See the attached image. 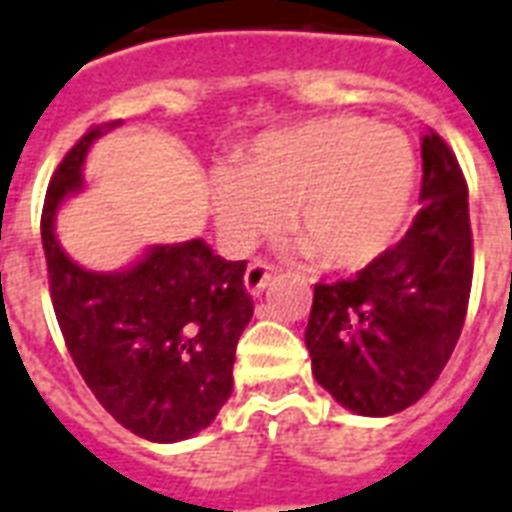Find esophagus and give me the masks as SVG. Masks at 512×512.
Masks as SVG:
<instances>
[{"label":"esophagus","mask_w":512,"mask_h":512,"mask_svg":"<svg viewBox=\"0 0 512 512\" xmlns=\"http://www.w3.org/2000/svg\"><path fill=\"white\" fill-rule=\"evenodd\" d=\"M271 276H274V268L268 266V263H263V260H255L252 266L246 268V274H244L246 293L252 295V298H257V295L263 293V290L268 287Z\"/></svg>","instance_id":"34e87169"}]
</instances>
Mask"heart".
I'll return each mask as SVG.
<instances>
[{"label": "heart", "instance_id": "1", "mask_svg": "<svg viewBox=\"0 0 512 512\" xmlns=\"http://www.w3.org/2000/svg\"><path fill=\"white\" fill-rule=\"evenodd\" d=\"M415 184L418 160L404 132L333 116L257 135L238 168L214 173L211 208L236 252L276 233L293 208L306 257L331 271H363L399 246Z\"/></svg>", "mask_w": 512, "mask_h": 512}]
</instances>
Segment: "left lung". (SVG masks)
<instances>
[{"label": "left lung", "mask_w": 512, "mask_h": 512, "mask_svg": "<svg viewBox=\"0 0 512 512\" xmlns=\"http://www.w3.org/2000/svg\"><path fill=\"white\" fill-rule=\"evenodd\" d=\"M423 208L391 255L352 279L314 285L306 350L314 380L366 418L407 410L453 355L472 287L469 195L437 132L420 143Z\"/></svg>", "instance_id": "obj_1"}]
</instances>
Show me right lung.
<instances>
[{"mask_svg": "<svg viewBox=\"0 0 512 512\" xmlns=\"http://www.w3.org/2000/svg\"><path fill=\"white\" fill-rule=\"evenodd\" d=\"M119 121L75 143L48 184L45 263L56 320L78 372L124 429L181 442L214 423L233 393L238 336L252 320L244 260H222L203 238L149 246L121 271L75 263L56 238V214L83 189L86 151Z\"/></svg>", "mask_w": 512, "mask_h": 512, "instance_id": "obj_1", "label": "right lung"}]
</instances>
